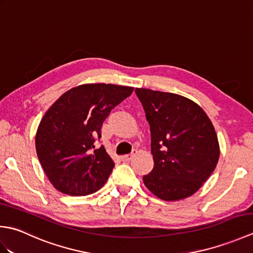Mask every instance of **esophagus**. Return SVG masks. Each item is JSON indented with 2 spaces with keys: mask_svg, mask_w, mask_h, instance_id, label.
<instances>
[{
  "mask_svg": "<svg viewBox=\"0 0 253 253\" xmlns=\"http://www.w3.org/2000/svg\"><path fill=\"white\" fill-rule=\"evenodd\" d=\"M137 152H133L132 154H127V155H124L122 157V161L123 162H129V161L133 158V155H135Z\"/></svg>",
  "mask_w": 253,
  "mask_h": 253,
  "instance_id": "1",
  "label": "esophagus"
}]
</instances>
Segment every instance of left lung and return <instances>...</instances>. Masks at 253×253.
I'll return each mask as SVG.
<instances>
[{
    "label": "left lung",
    "mask_w": 253,
    "mask_h": 253,
    "mask_svg": "<svg viewBox=\"0 0 253 253\" xmlns=\"http://www.w3.org/2000/svg\"><path fill=\"white\" fill-rule=\"evenodd\" d=\"M151 131L154 166L143 182L165 201L192 196L219 158L215 129L195 102L179 94L136 88Z\"/></svg>",
    "instance_id": "8db88e82"
}]
</instances>
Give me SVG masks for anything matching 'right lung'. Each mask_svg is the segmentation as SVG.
Instances as JSON below:
<instances>
[{"mask_svg": "<svg viewBox=\"0 0 253 253\" xmlns=\"http://www.w3.org/2000/svg\"><path fill=\"white\" fill-rule=\"evenodd\" d=\"M132 87L87 84L62 94L38 127L36 150L42 169L58 191L87 196L105 184L114 162L98 147L101 127Z\"/></svg>", "mask_w": 253, "mask_h": 253, "instance_id": "add662e5", "label": "right lung"}]
</instances>
